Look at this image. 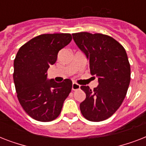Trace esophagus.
Instances as JSON below:
<instances>
[{"instance_id":"esophagus-1","label":"esophagus","mask_w":146,"mask_h":146,"mask_svg":"<svg viewBox=\"0 0 146 146\" xmlns=\"http://www.w3.org/2000/svg\"><path fill=\"white\" fill-rule=\"evenodd\" d=\"M80 89V86L76 82H73L72 84V90H78Z\"/></svg>"}]
</instances>
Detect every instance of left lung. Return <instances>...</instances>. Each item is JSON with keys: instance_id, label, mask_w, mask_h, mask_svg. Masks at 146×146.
Here are the masks:
<instances>
[{"instance_id": "left-lung-1", "label": "left lung", "mask_w": 146, "mask_h": 146, "mask_svg": "<svg viewBox=\"0 0 146 146\" xmlns=\"http://www.w3.org/2000/svg\"><path fill=\"white\" fill-rule=\"evenodd\" d=\"M76 44L89 61V70L98 77V85L93 90L88 86L80 87L86 95L80 103L86 119L99 122L115 113L127 95L130 82V65L124 48L115 39L100 33L73 34Z\"/></svg>"}]
</instances>
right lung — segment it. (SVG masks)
Masks as SVG:
<instances>
[{"label": "right lung", "instance_id": "1", "mask_svg": "<svg viewBox=\"0 0 146 146\" xmlns=\"http://www.w3.org/2000/svg\"><path fill=\"white\" fill-rule=\"evenodd\" d=\"M69 33L43 34L19 49L15 57L13 81L19 103L26 113L42 122L54 120L72 89L69 79L48 80L47 71L55 64L60 50L71 42Z\"/></svg>", "mask_w": 146, "mask_h": 146}]
</instances>
